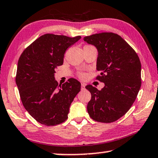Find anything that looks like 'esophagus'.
<instances>
[{
    "label": "esophagus",
    "instance_id": "34e87169",
    "mask_svg": "<svg viewBox=\"0 0 158 158\" xmlns=\"http://www.w3.org/2000/svg\"><path fill=\"white\" fill-rule=\"evenodd\" d=\"M85 86H86V84L84 83H81V90H84V89H85Z\"/></svg>",
    "mask_w": 158,
    "mask_h": 158
}]
</instances>
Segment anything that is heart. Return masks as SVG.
I'll list each match as a JSON object with an SVG mask.
<instances>
[{
  "label": "heart",
  "instance_id": "b5f03b06",
  "mask_svg": "<svg viewBox=\"0 0 158 158\" xmlns=\"http://www.w3.org/2000/svg\"><path fill=\"white\" fill-rule=\"evenodd\" d=\"M81 77H83V74H81Z\"/></svg>",
  "mask_w": 158,
  "mask_h": 158
}]
</instances>
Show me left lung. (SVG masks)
Returning <instances> with one entry per match:
<instances>
[{
	"label": "left lung",
	"instance_id": "obj_1",
	"mask_svg": "<svg viewBox=\"0 0 158 158\" xmlns=\"http://www.w3.org/2000/svg\"><path fill=\"white\" fill-rule=\"evenodd\" d=\"M98 50L97 79L104 83L102 90L92 85L86 89L91 98L87 105L94 121L111 123L122 117L135 102L141 86V64L135 50L120 36L102 32L84 37Z\"/></svg>",
	"mask_w": 158,
	"mask_h": 158
}]
</instances>
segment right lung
<instances>
[{
	"label": "right lung",
	"instance_id": "add662e5",
	"mask_svg": "<svg viewBox=\"0 0 158 158\" xmlns=\"http://www.w3.org/2000/svg\"><path fill=\"white\" fill-rule=\"evenodd\" d=\"M81 36L42 35L19 58L15 82L25 109L37 122L55 126L68 118L69 107L81 90V83L71 78L62 86L55 78L67 49Z\"/></svg>",
	"mask_w": 158,
	"mask_h": 158
}]
</instances>
